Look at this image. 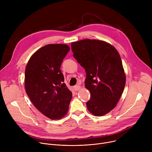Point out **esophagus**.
<instances>
[{
	"mask_svg": "<svg viewBox=\"0 0 152 152\" xmlns=\"http://www.w3.org/2000/svg\"><path fill=\"white\" fill-rule=\"evenodd\" d=\"M80 89V86H79V85H76V86H74V90H75V91H78V90H79Z\"/></svg>",
	"mask_w": 152,
	"mask_h": 152,
	"instance_id": "esophagus-1",
	"label": "esophagus"
}]
</instances>
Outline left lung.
<instances>
[{
  "label": "left lung",
  "instance_id": "obj_1",
  "mask_svg": "<svg viewBox=\"0 0 152 152\" xmlns=\"http://www.w3.org/2000/svg\"><path fill=\"white\" fill-rule=\"evenodd\" d=\"M74 58L86 72L85 86L90 93L86 104L94 115L106 114L115 107L125 86L120 56L106 42L85 39L72 42Z\"/></svg>",
  "mask_w": 152,
  "mask_h": 152
}]
</instances>
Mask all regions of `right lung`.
<instances>
[{"label":"right lung","instance_id":"right-lung-1","mask_svg":"<svg viewBox=\"0 0 152 152\" xmlns=\"http://www.w3.org/2000/svg\"><path fill=\"white\" fill-rule=\"evenodd\" d=\"M69 50L67 45H48L33 54L26 67V94L37 109L52 120L67 114L72 98L60 69Z\"/></svg>","mask_w":152,"mask_h":152}]
</instances>
